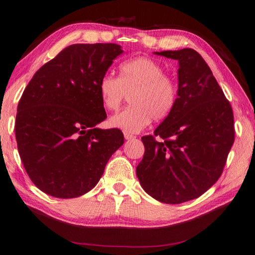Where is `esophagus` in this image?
<instances>
[{
  "instance_id": "esophagus-1",
  "label": "esophagus",
  "mask_w": 255,
  "mask_h": 255,
  "mask_svg": "<svg viewBox=\"0 0 255 255\" xmlns=\"http://www.w3.org/2000/svg\"><path fill=\"white\" fill-rule=\"evenodd\" d=\"M135 136L133 134H131V133H128V132H126L124 133V138L126 139H132V138H134Z\"/></svg>"
}]
</instances>
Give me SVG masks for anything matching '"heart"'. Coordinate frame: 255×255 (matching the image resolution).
<instances>
[{
	"label": "heart",
	"mask_w": 255,
	"mask_h": 255,
	"mask_svg": "<svg viewBox=\"0 0 255 255\" xmlns=\"http://www.w3.org/2000/svg\"><path fill=\"white\" fill-rule=\"evenodd\" d=\"M129 93L132 106L110 119V126L126 132L142 131L153 121L167 119L177 103L178 87L173 78L165 75L163 66L148 57L124 61L119 77L105 75L98 84L102 107L117 112Z\"/></svg>",
	"instance_id": "b5f03b06"
}]
</instances>
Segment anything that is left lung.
Wrapping results in <instances>:
<instances>
[{"instance_id": "left-lung-1", "label": "left lung", "mask_w": 255, "mask_h": 255, "mask_svg": "<svg viewBox=\"0 0 255 255\" xmlns=\"http://www.w3.org/2000/svg\"><path fill=\"white\" fill-rule=\"evenodd\" d=\"M179 62L178 98L145 146L136 176L164 204L198 198L219 179L235 142V120L209 66L191 48L155 53ZM158 139H156V137Z\"/></svg>"}]
</instances>
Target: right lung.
I'll return each mask as SVG.
<instances>
[{
  "mask_svg": "<svg viewBox=\"0 0 255 255\" xmlns=\"http://www.w3.org/2000/svg\"><path fill=\"white\" fill-rule=\"evenodd\" d=\"M123 50L117 44H75L36 71L17 106L15 136L34 185L57 198L95 187L124 143L119 128L97 124L107 113L98 84Z\"/></svg>",
  "mask_w": 255,
  "mask_h": 255,
  "instance_id": "1",
  "label": "right lung"
}]
</instances>
